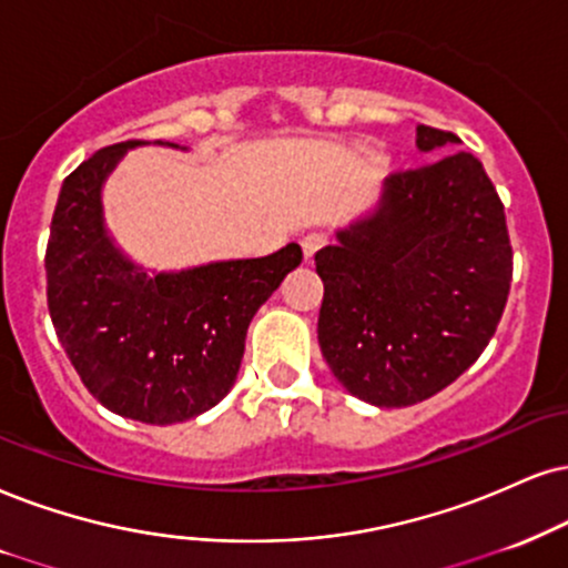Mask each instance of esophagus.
I'll use <instances>...</instances> for the list:
<instances>
[{"label":"esophagus","mask_w":568,"mask_h":568,"mask_svg":"<svg viewBox=\"0 0 568 568\" xmlns=\"http://www.w3.org/2000/svg\"><path fill=\"white\" fill-rule=\"evenodd\" d=\"M328 244V236L321 234V231H311V234L303 236V252H305V261H311L318 250H324Z\"/></svg>","instance_id":"34e87169"}]
</instances>
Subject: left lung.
Returning <instances> with one entry per match:
<instances>
[{
    "label": "left lung",
    "mask_w": 568,
    "mask_h": 568,
    "mask_svg": "<svg viewBox=\"0 0 568 568\" xmlns=\"http://www.w3.org/2000/svg\"><path fill=\"white\" fill-rule=\"evenodd\" d=\"M458 142L418 125L424 152ZM318 345L355 397L403 408L485 353L506 311L514 247L498 189L471 152L387 179L382 207L316 252Z\"/></svg>",
    "instance_id": "1"
}]
</instances>
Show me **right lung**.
Instances as JSON below:
<instances>
[{"instance_id":"right-lung-1","label":"right lung","mask_w":568,"mask_h":568,"mask_svg":"<svg viewBox=\"0 0 568 568\" xmlns=\"http://www.w3.org/2000/svg\"><path fill=\"white\" fill-rule=\"evenodd\" d=\"M94 152L62 181L47 242V305L83 387L118 416L176 424L231 389L252 316L303 263L300 244L250 261L146 276L102 226V181L129 146Z\"/></svg>"}]
</instances>
